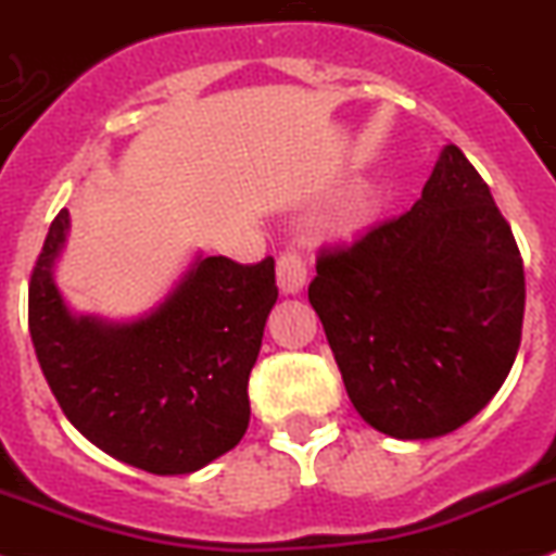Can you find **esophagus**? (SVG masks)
Listing matches in <instances>:
<instances>
[{
	"label": "esophagus",
	"instance_id": "1",
	"mask_svg": "<svg viewBox=\"0 0 556 556\" xmlns=\"http://www.w3.org/2000/svg\"><path fill=\"white\" fill-rule=\"evenodd\" d=\"M275 278H278V287H281L283 295H298V292L306 287V278H309V269H306L303 255L295 253V250H287V253L278 258Z\"/></svg>",
	"mask_w": 556,
	"mask_h": 556
}]
</instances>
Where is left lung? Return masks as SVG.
<instances>
[{
  "label": "left lung",
  "mask_w": 556,
  "mask_h": 556,
  "mask_svg": "<svg viewBox=\"0 0 556 556\" xmlns=\"http://www.w3.org/2000/svg\"><path fill=\"white\" fill-rule=\"evenodd\" d=\"M309 303L354 410L393 439H439L509 377L523 258L490 185L450 142L405 216L317 258Z\"/></svg>",
  "instance_id": "obj_1"
}]
</instances>
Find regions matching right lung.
<instances>
[{"mask_svg": "<svg viewBox=\"0 0 556 556\" xmlns=\"http://www.w3.org/2000/svg\"><path fill=\"white\" fill-rule=\"evenodd\" d=\"M70 211L30 278V340L61 410L98 450L154 476H188L241 441L247 382L278 301L275 261L197 253L146 315H78L55 281Z\"/></svg>", "mask_w": 556, "mask_h": 556, "instance_id": "obj_1", "label": "right lung"}]
</instances>
